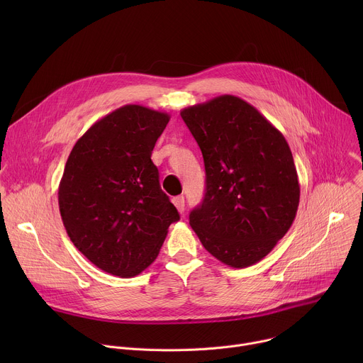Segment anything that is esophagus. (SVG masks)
I'll list each match as a JSON object with an SVG mask.
<instances>
[{"label":"esophagus","mask_w":363,"mask_h":363,"mask_svg":"<svg viewBox=\"0 0 363 363\" xmlns=\"http://www.w3.org/2000/svg\"><path fill=\"white\" fill-rule=\"evenodd\" d=\"M172 202H174V205L177 206V210H178L179 213H184V210H185V198H184L182 195L174 196V198H172Z\"/></svg>","instance_id":"esophagus-1"}]
</instances>
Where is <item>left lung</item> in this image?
<instances>
[{
  "instance_id": "obj_1",
  "label": "left lung",
  "mask_w": 363,
  "mask_h": 363,
  "mask_svg": "<svg viewBox=\"0 0 363 363\" xmlns=\"http://www.w3.org/2000/svg\"><path fill=\"white\" fill-rule=\"evenodd\" d=\"M181 116L203 157L206 186L189 224L221 263H258L290 230L300 199L283 133L245 100L223 94Z\"/></svg>"
}]
</instances>
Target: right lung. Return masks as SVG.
Segmentation results:
<instances>
[{
  "mask_svg": "<svg viewBox=\"0 0 363 363\" xmlns=\"http://www.w3.org/2000/svg\"><path fill=\"white\" fill-rule=\"evenodd\" d=\"M171 116L125 105L94 122L73 146L59 185L60 216L76 248L97 269L135 277L179 220L150 155Z\"/></svg>",
  "mask_w": 363,
  "mask_h": 363,
  "instance_id": "obj_1",
  "label": "right lung"
}]
</instances>
